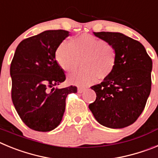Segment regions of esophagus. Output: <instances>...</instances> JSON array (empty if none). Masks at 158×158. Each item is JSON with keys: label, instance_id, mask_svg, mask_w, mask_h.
I'll use <instances>...</instances> for the list:
<instances>
[{"label": "esophagus", "instance_id": "1", "mask_svg": "<svg viewBox=\"0 0 158 158\" xmlns=\"http://www.w3.org/2000/svg\"><path fill=\"white\" fill-rule=\"evenodd\" d=\"M85 89H84V88H81V87H79L77 89V92L79 93H83L84 91H85Z\"/></svg>", "mask_w": 158, "mask_h": 158}]
</instances>
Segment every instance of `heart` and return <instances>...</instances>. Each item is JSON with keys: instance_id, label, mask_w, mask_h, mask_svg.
I'll use <instances>...</instances> for the list:
<instances>
[{"instance_id": "obj_1", "label": "heart", "mask_w": 158, "mask_h": 158, "mask_svg": "<svg viewBox=\"0 0 158 158\" xmlns=\"http://www.w3.org/2000/svg\"><path fill=\"white\" fill-rule=\"evenodd\" d=\"M57 62L67 72L77 69L82 61L84 69L71 73L69 80L86 86L105 79L114 72L117 64V51L112 44L89 34L73 38L71 43L62 42L55 52Z\"/></svg>"}]
</instances>
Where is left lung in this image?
Segmentation results:
<instances>
[{"label":"left lung","instance_id":"1","mask_svg":"<svg viewBox=\"0 0 158 158\" xmlns=\"http://www.w3.org/2000/svg\"><path fill=\"white\" fill-rule=\"evenodd\" d=\"M117 51L114 72L92 86L96 99L89 105L97 122L109 128L130 126L138 119L151 91L152 59L142 43L118 32H93Z\"/></svg>","mask_w":158,"mask_h":158}]
</instances>
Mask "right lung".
<instances>
[{
	"label": "right lung",
	"mask_w": 158,
	"mask_h": 158,
	"mask_svg": "<svg viewBox=\"0 0 158 158\" xmlns=\"http://www.w3.org/2000/svg\"><path fill=\"white\" fill-rule=\"evenodd\" d=\"M65 30H49L19 43L11 62L12 100L18 115L29 128L47 132L56 128L65 112V98L76 86L54 88L65 75L55 59Z\"/></svg>",
	"instance_id": "1"
}]
</instances>
